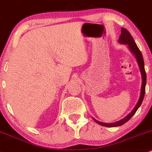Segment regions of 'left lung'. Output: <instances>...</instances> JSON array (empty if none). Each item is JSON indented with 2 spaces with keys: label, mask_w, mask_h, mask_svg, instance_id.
I'll list each match as a JSON object with an SVG mask.
<instances>
[{
  "label": "left lung",
  "mask_w": 152,
  "mask_h": 152,
  "mask_svg": "<svg viewBox=\"0 0 152 152\" xmlns=\"http://www.w3.org/2000/svg\"><path fill=\"white\" fill-rule=\"evenodd\" d=\"M119 43L122 44V45H127L128 49L129 50L130 52L132 53L134 56L136 58L137 63H138L139 67H140V72H141V75H142V86H141V91H140V96L139 98V100L137 102V103L135 105V107L134 109L132 110V112L128 114L124 118H123L120 120L117 121L116 122L113 123H104L97 121V119H95L94 117H92V119H94V121H95L97 124H100L102 126H107V127H115V126H119L124 124V123L129 120L132 118V117L136 113L139 107L142 104V101H143L144 97V94H145V87H146V83H147V75H146L145 69H144V59L143 56H142V53L138 47H137L136 42L134 40L132 36L131 35V34L129 33V32L125 28H122L121 29V35L119 36V38L118 40Z\"/></svg>",
  "instance_id": "8db88e82"
}]
</instances>
